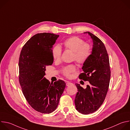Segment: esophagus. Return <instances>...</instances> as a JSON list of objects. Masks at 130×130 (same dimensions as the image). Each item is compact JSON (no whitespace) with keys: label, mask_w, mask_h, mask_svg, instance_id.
I'll return each mask as SVG.
<instances>
[{"label":"esophagus","mask_w":130,"mask_h":130,"mask_svg":"<svg viewBox=\"0 0 130 130\" xmlns=\"http://www.w3.org/2000/svg\"><path fill=\"white\" fill-rule=\"evenodd\" d=\"M72 84H72V83L70 82H67L66 83V86H69L71 85H72Z\"/></svg>","instance_id":"34e87169"}]
</instances>
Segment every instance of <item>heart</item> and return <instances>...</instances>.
I'll list each match as a JSON object with an SVG mask.
<instances>
[{
	"label": "heart",
	"mask_w": 130,
	"mask_h": 130,
	"mask_svg": "<svg viewBox=\"0 0 130 130\" xmlns=\"http://www.w3.org/2000/svg\"><path fill=\"white\" fill-rule=\"evenodd\" d=\"M64 47L73 52L72 59L79 64H83L88 59L92 51V47L88 43H84L83 40L78 36H72L65 40L63 42ZM62 49L59 45H55L52 49V57L55 61L60 60ZM76 70V65L70 64L62 69V73L66 77L70 78L71 73Z\"/></svg>",
	"instance_id": "1"
}]
</instances>
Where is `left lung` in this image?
<instances>
[{
    "instance_id": "8db88e82",
    "label": "left lung",
    "mask_w": 130,
    "mask_h": 130,
    "mask_svg": "<svg viewBox=\"0 0 130 130\" xmlns=\"http://www.w3.org/2000/svg\"><path fill=\"white\" fill-rule=\"evenodd\" d=\"M84 33L90 36L93 45L90 56L82 68L83 72L79 78L89 81L90 84L84 89L76 84L78 91L75 103L79 112L87 115L95 112L103 103L109 87L110 71L108 54L103 42L89 32Z\"/></svg>"
}]
</instances>
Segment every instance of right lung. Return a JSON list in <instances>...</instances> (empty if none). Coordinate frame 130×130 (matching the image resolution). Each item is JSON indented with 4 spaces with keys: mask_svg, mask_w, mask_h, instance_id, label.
<instances>
[{
    "mask_svg": "<svg viewBox=\"0 0 130 130\" xmlns=\"http://www.w3.org/2000/svg\"><path fill=\"white\" fill-rule=\"evenodd\" d=\"M59 35L38 33L23 46L19 59V81L23 93L30 105L43 114L57 108L66 83L59 80L53 83L46 79V67L53 62L52 48Z\"/></svg>",
    "mask_w": 130,
    "mask_h": 130,
    "instance_id": "add662e5",
    "label": "right lung"
}]
</instances>
